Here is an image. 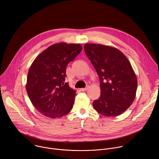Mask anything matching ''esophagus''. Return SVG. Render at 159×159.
<instances>
[{
  "label": "esophagus",
  "instance_id": "esophagus-1",
  "mask_svg": "<svg viewBox=\"0 0 159 159\" xmlns=\"http://www.w3.org/2000/svg\"><path fill=\"white\" fill-rule=\"evenodd\" d=\"M88 89V87H85V88H82V89H80V91H82V92H84V91H85V90H87Z\"/></svg>",
  "mask_w": 159,
  "mask_h": 159
}]
</instances>
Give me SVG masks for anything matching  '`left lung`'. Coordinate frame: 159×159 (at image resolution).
<instances>
[{
  "mask_svg": "<svg viewBox=\"0 0 159 159\" xmlns=\"http://www.w3.org/2000/svg\"><path fill=\"white\" fill-rule=\"evenodd\" d=\"M84 50L99 76L100 96L93 102L94 109L105 117L122 114L133 103L137 89L129 61L119 49L108 45L85 43Z\"/></svg>",
  "mask_w": 159,
  "mask_h": 159,
  "instance_id": "8db88e82",
  "label": "left lung"
}]
</instances>
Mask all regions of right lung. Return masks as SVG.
<instances>
[{"label":"right lung","mask_w":159,"mask_h":159,"mask_svg":"<svg viewBox=\"0 0 159 159\" xmlns=\"http://www.w3.org/2000/svg\"><path fill=\"white\" fill-rule=\"evenodd\" d=\"M82 49L79 43L53 44L32 62L26 90L34 107L44 116L59 118L72 109L76 91L65 82L66 68Z\"/></svg>","instance_id":"obj_1"}]
</instances>
